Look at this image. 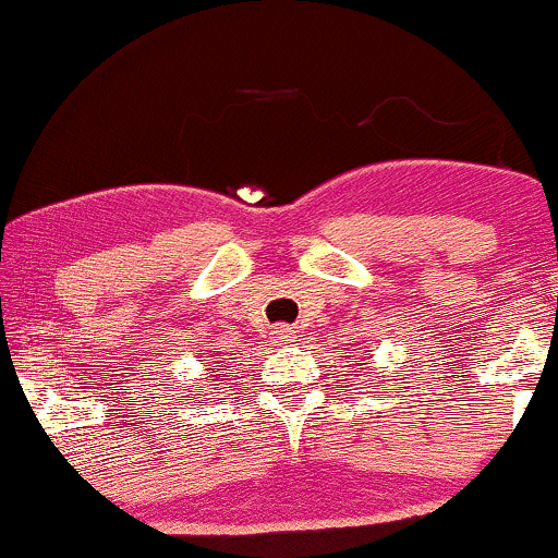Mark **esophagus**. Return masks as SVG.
<instances>
[{"label":"esophagus","mask_w":558,"mask_h":558,"mask_svg":"<svg viewBox=\"0 0 558 558\" xmlns=\"http://www.w3.org/2000/svg\"><path fill=\"white\" fill-rule=\"evenodd\" d=\"M274 339H277V341H292L294 331L290 326H277V328H274Z\"/></svg>","instance_id":"esophagus-1"}]
</instances>
